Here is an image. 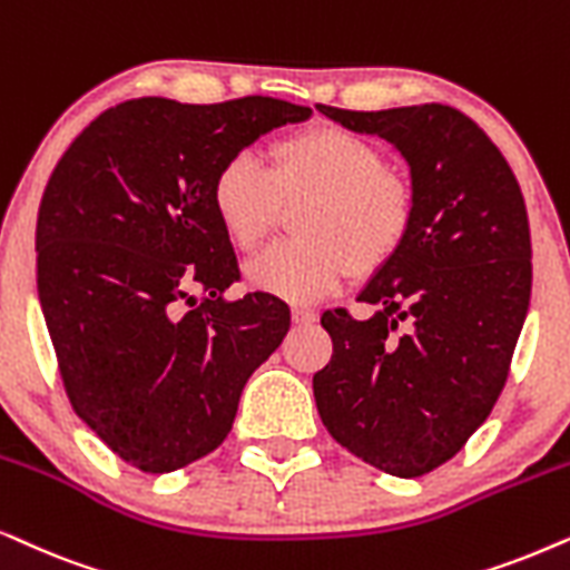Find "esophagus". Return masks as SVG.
<instances>
[{
  "instance_id": "34e87169",
  "label": "esophagus",
  "mask_w": 570,
  "mask_h": 570,
  "mask_svg": "<svg viewBox=\"0 0 570 570\" xmlns=\"http://www.w3.org/2000/svg\"><path fill=\"white\" fill-rule=\"evenodd\" d=\"M317 321V313L315 309H305V307H294L292 309V323L294 325H309Z\"/></svg>"
}]
</instances>
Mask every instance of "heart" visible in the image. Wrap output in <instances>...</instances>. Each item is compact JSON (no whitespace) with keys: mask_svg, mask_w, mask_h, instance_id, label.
I'll return each mask as SVG.
<instances>
[{"mask_svg":"<svg viewBox=\"0 0 570 570\" xmlns=\"http://www.w3.org/2000/svg\"><path fill=\"white\" fill-rule=\"evenodd\" d=\"M268 169L237 154L218 166L210 203L239 249L261 247L284 203H299L302 239L247 263V281L286 302H317L344 281L385 268L412 232L414 189L385 169L381 148L346 127L315 125L276 140Z\"/></svg>","mask_w":570,"mask_h":570,"instance_id":"b5f03b06","label":"heart"}]
</instances>
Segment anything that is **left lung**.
Returning a JSON list of instances; mask_svg holds the SVG:
<instances>
[{"label": "left lung", "mask_w": 570, "mask_h": 570, "mask_svg": "<svg viewBox=\"0 0 570 570\" xmlns=\"http://www.w3.org/2000/svg\"><path fill=\"white\" fill-rule=\"evenodd\" d=\"M317 111L389 140L412 169V232L356 297L375 313H323L333 354L313 377L336 443L412 480L464 449L508 381L532 294L527 206L495 142L453 106Z\"/></svg>", "instance_id": "obj_1"}]
</instances>
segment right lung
Segmentation results:
<instances>
[{"label": "right lung", "mask_w": 570, "mask_h": 570, "mask_svg": "<svg viewBox=\"0 0 570 570\" xmlns=\"http://www.w3.org/2000/svg\"><path fill=\"white\" fill-rule=\"evenodd\" d=\"M309 114L268 96L132 98L90 121L51 171L36 268L59 375L75 414L140 472L216 451L247 377L289 331L271 294L224 299L239 268L210 181Z\"/></svg>", "instance_id": "right-lung-1"}]
</instances>
